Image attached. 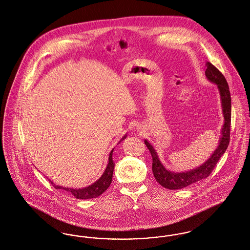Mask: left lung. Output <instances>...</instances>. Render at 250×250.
<instances>
[{"label":"left lung","mask_w":250,"mask_h":250,"mask_svg":"<svg viewBox=\"0 0 250 250\" xmlns=\"http://www.w3.org/2000/svg\"><path fill=\"white\" fill-rule=\"evenodd\" d=\"M206 78L212 83L218 86V89L221 96L223 113H224V124L222 128V137L220 138L219 146L215 151L207 160L204 164L199 167L190 170L188 172H174L167 170L164 167L154 147L151 146L147 140H145V144L152 156V172L154 174L156 181L161 186L168 189H181L188 187L194 183L201 181L207 178L212 170L214 169L220 158L224 155L225 150L230 142V128H231V94L229 86L224 77V75L216 68L215 66L209 62H206Z\"/></svg>","instance_id":"obj_1"}]
</instances>
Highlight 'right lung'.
<instances>
[{
    "label": "right lung",
    "mask_w": 250,
    "mask_h": 250,
    "mask_svg": "<svg viewBox=\"0 0 250 250\" xmlns=\"http://www.w3.org/2000/svg\"><path fill=\"white\" fill-rule=\"evenodd\" d=\"M125 138H126V135L124 138H122L121 141L124 140ZM112 153H113V148H112V151L110 152L109 163L107 164V167H106L105 171L103 173V175L99 178V180H97L92 185H90L86 188H77V189L69 188H62L61 186L54 185L50 179H49V181L56 189L65 190L70 194H72L75 198H78V199L97 198V197L101 196L104 191L110 187V185L112 183V173H113V169H114V163L112 162Z\"/></svg>",
    "instance_id": "right-lung-1"
}]
</instances>
